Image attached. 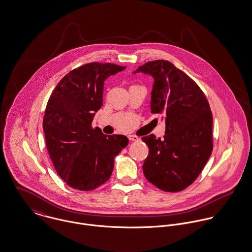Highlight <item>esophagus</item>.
Returning a JSON list of instances; mask_svg holds the SVG:
<instances>
[{
    "label": "esophagus",
    "mask_w": 252,
    "mask_h": 252,
    "mask_svg": "<svg viewBox=\"0 0 252 252\" xmlns=\"http://www.w3.org/2000/svg\"><path fill=\"white\" fill-rule=\"evenodd\" d=\"M128 138L130 141H139L140 138L138 136H136V135H129L128 136Z\"/></svg>",
    "instance_id": "esophagus-1"
}]
</instances>
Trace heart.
I'll use <instances>...</instances> for the list:
<instances>
[{
  "label": "heart",
  "mask_w": 252,
  "mask_h": 252,
  "mask_svg": "<svg viewBox=\"0 0 252 252\" xmlns=\"http://www.w3.org/2000/svg\"><path fill=\"white\" fill-rule=\"evenodd\" d=\"M126 130H128V129H126Z\"/></svg>",
  "instance_id": "b5f03b06"
}]
</instances>
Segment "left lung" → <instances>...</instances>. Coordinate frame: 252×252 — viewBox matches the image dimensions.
<instances>
[{
  "instance_id": "obj_1",
  "label": "left lung",
  "mask_w": 252,
  "mask_h": 252,
  "mask_svg": "<svg viewBox=\"0 0 252 252\" xmlns=\"http://www.w3.org/2000/svg\"><path fill=\"white\" fill-rule=\"evenodd\" d=\"M135 72L153 76L151 112L165 119L163 139L142 140L149 147L146 179L167 192L182 191L202 172L213 152V115L199 86L164 60L148 62Z\"/></svg>"
}]
</instances>
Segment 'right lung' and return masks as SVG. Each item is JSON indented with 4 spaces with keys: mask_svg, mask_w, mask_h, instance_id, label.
<instances>
[{
    "mask_svg": "<svg viewBox=\"0 0 252 252\" xmlns=\"http://www.w3.org/2000/svg\"><path fill=\"white\" fill-rule=\"evenodd\" d=\"M126 66L90 63L69 71L52 92L43 117L48 154L70 188L93 190L107 182L115 157L127 146L125 135H105L92 122L102 103L103 85Z\"/></svg>",
    "mask_w": 252,
    "mask_h": 252,
    "instance_id": "obj_1",
    "label": "right lung"
}]
</instances>
